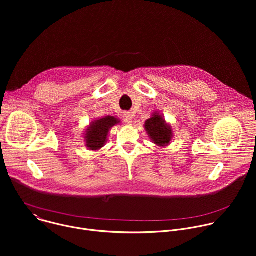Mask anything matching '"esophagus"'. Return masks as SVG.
<instances>
[{"label":"esophagus","mask_w":256,"mask_h":256,"mask_svg":"<svg viewBox=\"0 0 256 256\" xmlns=\"http://www.w3.org/2000/svg\"><path fill=\"white\" fill-rule=\"evenodd\" d=\"M122 118L128 124H130L132 122V116L130 114V112H124L122 116Z\"/></svg>","instance_id":"34e87169"}]
</instances>
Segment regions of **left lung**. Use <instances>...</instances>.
<instances>
[{
  "label": "left lung",
  "instance_id": "obj_1",
  "mask_svg": "<svg viewBox=\"0 0 256 256\" xmlns=\"http://www.w3.org/2000/svg\"><path fill=\"white\" fill-rule=\"evenodd\" d=\"M144 130L151 140L159 147H167L173 138V130L169 124L158 112H155L151 118L144 122Z\"/></svg>",
  "mask_w": 256,
  "mask_h": 256
}]
</instances>
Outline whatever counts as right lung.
I'll use <instances>...</instances> for the list:
<instances>
[{"mask_svg": "<svg viewBox=\"0 0 256 256\" xmlns=\"http://www.w3.org/2000/svg\"><path fill=\"white\" fill-rule=\"evenodd\" d=\"M118 124L120 120L110 116L91 122L84 134L86 147L91 151L100 150L107 140L109 130Z\"/></svg>", "mask_w": 256, "mask_h": 256, "instance_id": "right-lung-1", "label": "right lung"}]
</instances>
